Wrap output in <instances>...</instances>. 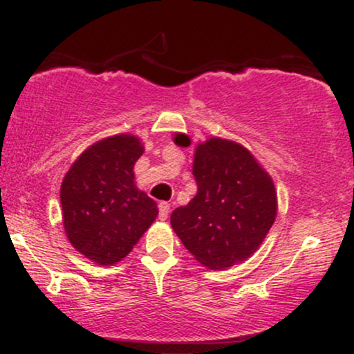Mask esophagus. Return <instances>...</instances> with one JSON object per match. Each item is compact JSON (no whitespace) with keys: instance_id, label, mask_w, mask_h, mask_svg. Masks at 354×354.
Here are the masks:
<instances>
[{"instance_id":"obj_1","label":"esophagus","mask_w":354,"mask_h":354,"mask_svg":"<svg viewBox=\"0 0 354 354\" xmlns=\"http://www.w3.org/2000/svg\"><path fill=\"white\" fill-rule=\"evenodd\" d=\"M158 208H160V219H165L168 218V214H169V211H171V206H169V203H166V201H163V203H160V206H158Z\"/></svg>"}]
</instances>
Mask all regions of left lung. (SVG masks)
Wrapping results in <instances>:
<instances>
[{"mask_svg":"<svg viewBox=\"0 0 354 354\" xmlns=\"http://www.w3.org/2000/svg\"><path fill=\"white\" fill-rule=\"evenodd\" d=\"M174 143L189 146L185 133ZM196 196L173 211L171 226L186 250L208 270L246 261L265 241L278 209L274 183L248 148L209 138L194 149Z\"/></svg>","mask_w":354,"mask_h":354,"instance_id":"left-lung-1","label":"left lung"}]
</instances>
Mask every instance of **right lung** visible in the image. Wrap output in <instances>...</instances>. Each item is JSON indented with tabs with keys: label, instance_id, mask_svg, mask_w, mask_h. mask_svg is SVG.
<instances>
[{
	"label": "right lung",
	"instance_id": "add662e5",
	"mask_svg": "<svg viewBox=\"0 0 354 354\" xmlns=\"http://www.w3.org/2000/svg\"><path fill=\"white\" fill-rule=\"evenodd\" d=\"M143 151L135 135L103 138L80 154L61 183L64 233L96 265L126 258L158 216L156 203L135 183L133 168Z\"/></svg>",
	"mask_w": 354,
	"mask_h": 354
}]
</instances>
